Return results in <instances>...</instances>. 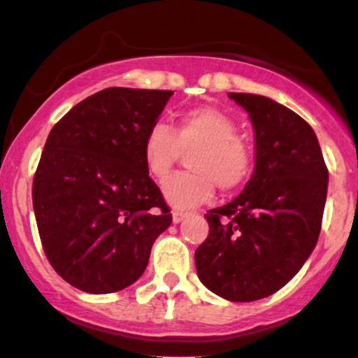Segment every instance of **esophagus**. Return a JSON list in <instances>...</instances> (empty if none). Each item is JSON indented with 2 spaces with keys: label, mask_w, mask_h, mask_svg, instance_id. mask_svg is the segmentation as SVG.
I'll return each instance as SVG.
<instances>
[{
  "label": "esophagus",
  "mask_w": 358,
  "mask_h": 358,
  "mask_svg": "<svg viewBox=\"0 0 358 358\" xmlns=\"http://www.w3.org/2000/svg\"><path fill=\"white\" fill-rule=\"evenodd\" d=\"M185 217H187V212L173 210V224H178V222H182Z\"/></svg>",
  "instance_id": "1"
}]
</instances>
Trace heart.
<instances>
[{"label":"heart","mask_w":358,"mask_h":358,"mask_svg":"<svg viewBox=\"0 0 358 358\" xmlns=\"http://www.w3.org/2000/svg\"><path fill=\"white\" fill-rule=\"evenodd\" d=\"M192 171L176 173L163 183L165 199L175 207H193L205 202L215 185L220 192H234L248 182L252 171V153L237 134L236 121L224 110L202 106L176 116L175 129L155 122L143 141V159L153 178L163 180L182 153Z\"/></svg>","instance_id":"1"}]
</instances>
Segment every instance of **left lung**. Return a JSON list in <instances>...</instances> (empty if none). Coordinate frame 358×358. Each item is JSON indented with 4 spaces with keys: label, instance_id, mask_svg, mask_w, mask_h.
<instances>
[{
    "label": "left lung",
    "instance_id": "8db88e82",
    "mask_svg": "<svg viewBox=\"0 0 358 358\" xmlns=\"http://www.w3.org/2000/svg\"><path fill=\"white\" fill-rule=\"evenodd\" d=\"M256 133V170L231 203L205 213L195 250L200 281L231 301L276 293L305 264L322 231L328 168L313 129L273 99L231 92Z\"/></svg>",
    "mask_w": 358,
    "mask_h": 358
}]
</instances>
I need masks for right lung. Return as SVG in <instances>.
<instances>
[{
    "label": "right lung",
    "mask_w": 358,
    "mask_h": 358,
    "mask_svg": "<svg viewBox=\"0 0 358 358\" xmlns=\"http://www.w3.org/2000/svg\"><path fill=\"white\" fill-rule=\"evenodd\" d=\"M171 90L109 87L52 127L34 176L45 256L77 289L106 294L145 273L156 237L171 224L148 175L143 141Z\"/></svg>",
    "instance_id": "1"
}]
</instances>
